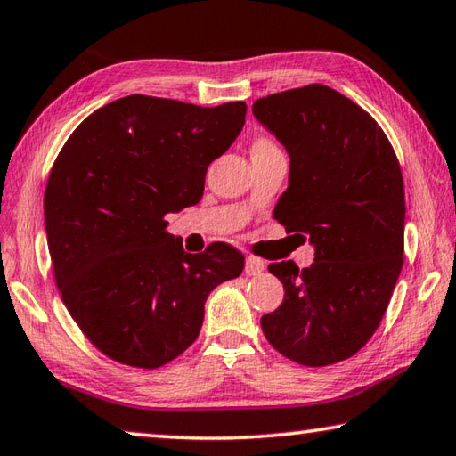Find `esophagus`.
Listing matches in <instances>:
<instances>
[{"instance_id": "esophagus-1", "label": "esophagus", "mask_w": 456, "mask_h": 456, "mask_svg": "<svg viewBox=\"0 0 456 456\" xmlns=\"http://www.w3.org/2000/svg\"><path fill=\"white\" fill-rule=\"evenodd\" d=\"M265 268H266V262L262 260V258H256V256L246 258V268L244 270H246V274H248V276H256Z\"/></svg>"}]
</instances>
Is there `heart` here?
I'll return each instance as SVG.
<instances>
[{"mask_svg": "<svg viewBox=\"0 0 456 456\" xmlns=\"http://www.w3.org/2000/svg\"><path fill=\"white\" fill-rule=\"evenodd\" d=\"M274 151H281V148H278L276 142L270 140L268 135H258V138L252 142V156L274 154Z\"/></svg>", "mask_w": 456, "mask_h": 456, "instance_id": "obj_1", "label": "heart"}]
</instances>
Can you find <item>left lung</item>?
Here are the masks:
<instances>
[{
  "label": "left lung",
  "instance_id": "8db88e82",
  "mask_svg": "<svg viewBox=\"0 0 456 456\" xmlns=\"http://www.w3.org/2000/svg\"><path fill=\"white\" fill-rule=\"evenodd\" d=\"M252 111L290 156L274 218L314 244L308 268L268 266L284 302L260 318L262 332L298 364L340 362L379 329L403 270L401 164L369 111L329 86L266 95Z\"/></svg>",
  "mask_w": 456,
  "mask_h": 456
}]
</instances>
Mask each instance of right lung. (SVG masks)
I'll use <instances>...</instances> for the list:
<instances>
[{"mask_svg": "<svg viewBox=\"0 0 456 456\" xmlns=\"http://www.w3.org/2000/svg\"><path fill=\"white\" fill-rule=\"evenodd\" d=\"M244 118V102L202 108L134 94L87 116L55 158L44 194L55 284L111 361H174L198 338L208 294L240 276V250L214 242L183 252L166 214L200 202L208 166Z\"/></svg>", "mask_w": 456, "mask_h": 456, "instance_id": "add662e5", "label": "right lung"}]
</instances>
